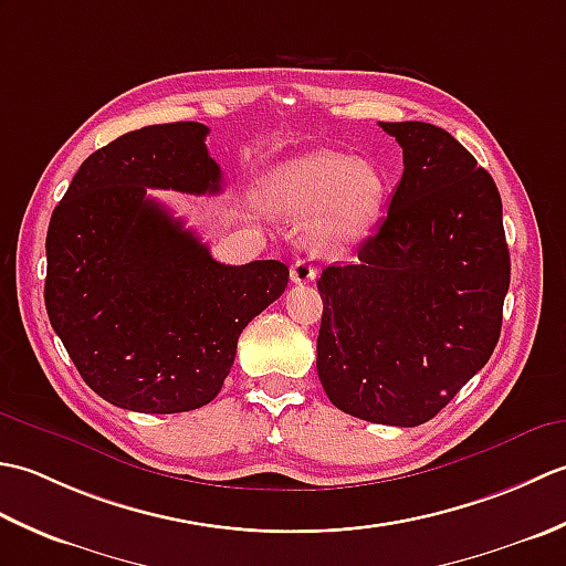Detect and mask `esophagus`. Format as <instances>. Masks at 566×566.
Listing matches in <instances>:
<instances>
[{"label": "esophagus", "mask_w": 566, "mask_h": 566, "mask_svg": "<svg viewBox=\"0 0 566 566\" xmlns=\"http://www.w3.org/2000/svg\"><path fill=\"white\" fill-rule=\"evenodd\" d=\"M290 272H292V282L296 284H306L316 280V268L308 260H296Z\"/></svg>", "instance_id": "esophagus-1"}]
</instances>
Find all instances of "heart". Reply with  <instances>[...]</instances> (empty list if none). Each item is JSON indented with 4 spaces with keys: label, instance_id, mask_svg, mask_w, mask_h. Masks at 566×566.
<instances>
[{
    "label": "heart",
    "instance_id": "obj_1",
    "mask_svg": "<svg viewBox=\"0 0 566 566\" xmlns=\"http://www.w3.org/2000/svg\"><path fill=\"white\" fill-rule=\"evenodd\" d=\"M387 189V177L375 163L314 150L274 167L264 182V201L282 219L314 216L311 245L318 252H338L377 221Z\"/></svg>",
    "mask_w": 566,
    "mask_h": 566
}]
</instances>
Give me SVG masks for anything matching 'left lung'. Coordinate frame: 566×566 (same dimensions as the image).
<instances>
[{"mask_svg": "<svg viewBox=\"0 0 566 566\" xmlns=\"http://www.w3.org/2000/svg\"><path fill=\"white\" fill-rule=\"evenodd\" d=\"M403 175L355 264L318 280V379L333 406L413 428L482 369L501 335L511 255L494 179L448 130L379 124Z\"/></svg>", "mask_w": 566, "mask_h": 566, "instance_id": "8db88e82", "label": "left lung"}]
</instances>
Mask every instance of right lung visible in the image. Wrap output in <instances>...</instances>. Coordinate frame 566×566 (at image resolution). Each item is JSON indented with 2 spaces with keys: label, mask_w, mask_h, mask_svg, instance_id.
Segmentation results:
<instances>
[{
  "label": "right lung",
  "mask_w": 566,
  "mask_h": 566,
  "mask_svg": "<svg viewBox=\"0 0 566 566\" xmlns=\"http://www.w3.org/2000/svg\"><path fill=\"white\" fill-rule=\"evenodd\" d=\"M197 122L130 130L92 153L45 238V311L87 387L136 413L207 406L248 323L284 294L280 260L223 264L148 189L219 195Z\"/></svg>",
  "instance_id": "1"
}]
</instances>
